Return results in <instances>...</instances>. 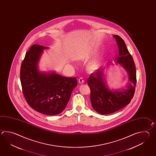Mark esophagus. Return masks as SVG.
Instances as JSON below:
<instances>
[{"label":"esophagus","mask_w":156,"mask_h":156,"mask_svg":"<svg viewBox=\"0 0 156 156\" xmlns=\"http://www.w3.org/2000/svg\"><path fill=\"white\" fill-rule=\"evenodd\" d=\"M78 81H79V83L80 84L84 83V80L83 79V77H80Z\"/></svg>","instance_id":"obj_1"}]
</instances>
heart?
<instances>
[{
    "instance_id": "1",
    "label": "heart",
    "mask_w": 156,
    "mask_h": 156,
    "mask_svg": "<svg viewBox=\"0 0 156 156\" xmlns=\"http://www.w3.org/2000/svg\"><path fill=\"white\" fill-rule=\"evenodd\" d=\"M100 64L99 61L94 58L92 60H91L87 64V69L91 71H95L98 70Z\"/></svg>"
}]
</instances>
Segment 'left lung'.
I'll use <instances>...</instances> for the list:
<instances>
[{"instance_id": "left-lung-1", "label": "left lung", "mask_w": 156, "mask_h": 156, "mask_svg": "<svg viewBox=\"0 0 156 156\" xmlns=\"http://www.w3.org/2000/svg\"><path fill=\"white\" fill-rule=\"evenodd\" d=\"M119 48L116 63H120L129 74L130 83L122 91H111L104 82V69L90 74L87 83L90 89V101L93 109L101 114L114 113L127 105L132 99L136 83V68L132 55L126 48L124 40L114 35Z\"/></svg>"}]
</instances>
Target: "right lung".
Here are the masks:
<instances>
[{
  "label": "right lung",
  "instance_id": "right-lung-1",
  "mask_svg": "<svg viewBox=\"0 0 156 156\" xmlns=\"http://www.w3.org/2000/svg\"><path fill=\"white\" fill-rule=\"evenodd\" d=\"M46 47L33 44L26 52L21 64L20 83L27 102L37 112L48 115L61 113L70 100L76 78L62 76L55 73L38 70L37 63Z\"/></svg>",
  "mask_w": 156,
  "mask_h": 156
}]
</instances>
